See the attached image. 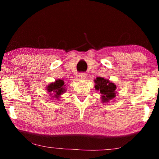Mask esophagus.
<instances>
[{
  "label": "esophagus",
  "mask_w": 159,
  "mask_h": 159,
  "mask_svg": "<svg viewBox=\"0 0 159 159\" xmlns=\"http://www.w3.org/2000/svg\"><path fill=\"white\" fill-rule=\"evenodd\" d=\"M86 76H87V74H86L85 73H84V72H81V73L79 74V77L80 79H85Z\"/></svg>",
  "instance_id": "obj_1"
}]
</instances>
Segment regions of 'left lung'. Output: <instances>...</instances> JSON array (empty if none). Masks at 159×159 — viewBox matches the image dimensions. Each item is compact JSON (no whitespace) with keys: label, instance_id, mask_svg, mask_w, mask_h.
I'll return each mask as SVG.
<instances>
[{"label":"left lung","instance_id":"left-lung-1","mask_svg":"<svg viewBox=\"0 0 159 159\" xmlns=\"http://www.w3.org/2000/svg\"><path fill=\"white\" fill-rule=\"evenodd\" d=\"M95 83H96V90L100 91L103 101L108 102L110 99L115 98V90L116 89V86L114 83L109 82V80H106L102 77L97 78Z\"/></svg>","mask_w":159,"mask_h":159}]
</instances>
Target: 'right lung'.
<instances>
[{
  "mask_svg": "<svg viewBox=\"0 0 159 159\" xmlns=\"http://www.w3.org/2000/svg\"><path fill=\"white\" fill-rule=\"evenodd\" d=\"M64 83L63 80H57L55 83H52L48 85V90L50 93H55V98H58L59 95H60L64 92Z\"/></svg>",
  "mask_w": 159,
  "mask_h": 159,
  "instance_id": "1",
  "label": "right lung"
}]
</instances>
